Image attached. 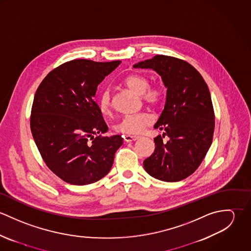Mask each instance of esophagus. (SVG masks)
Segmentation results:
<instances>
[{
    "mask_svg": "<svg viewBox=\"0 0 251 251\" xmlns=\"http://www.w3.org/2000/svg\"><path fill=\"white\" fill-rule=\"evenodd\" d=\"M139 137L138 136H130V135H126L124 136V141L128 143V142H133V141H136Z\"/></svg>",
    "mask_w": 251,
    "mask_h": 251,
    "instance_id": "obj_1",
    "label": "esophagus"
}]
</instances>
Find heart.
<instances>
[{"label": "heart", "mask_w": 251, "mask_h": 251, "mask_svg": "<svg viewBox=\"0 0 251 251\" xmlns=\"http://www.w3.org/2000/svg\"><path fill=\"white\" fill-rule=\"evenodd\" d=\"M147 76L140 73H133L125 79V84L133 92L141 95L144 102L151 107H157L162 100V91L156 85H149ZM99 107L102 114L108 115L111 112V94L104 90L99 99ZM152 117L148 113H140L123 118L117 125L116 130L126 135L140 134L144 129L151 125Z\"/></svg>", "instance_id": "b5f03b06"}]
</instances>
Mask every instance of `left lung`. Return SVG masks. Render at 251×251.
Instances as JSON below:
<instances>
[{"label":"left lung","mask_w":251,"mask_h":251,"mask_svg":"<svg viewBox=\"0 0 251 251\" xmlns=\"http://www.w3.org/2000/svg\"><path fill=\"white\" fill-rule=\"evenodd\" d=\"M134 68L152 69L167 88L165 106L154 125L164 132L153 139L154 151L144 160V168L160 180L185 179L199 167L213 142L215 112L209 88L190 64L175 57L156 55Z\"/></svg>","instance_id":"8db88e82"}]
</instances>
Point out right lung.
<instances>
[{"instance_id":"right-lung-1","label":"right lung","mask_w":251,"mask_h":251,"mask_svg":"<svg viewBox=\"0 0 251 251\" xmlns=\"http://www.w3.org/2000/svg\"><path fill=\"white\" fill-rule=\"evenodd\" d=\"M122 62L72 60L49 72L36 90L30 126L47 167L74 185L96 182L111 170L120 135L107 132L95 101L98 86Z\"/></svg>"}]
</instances>
